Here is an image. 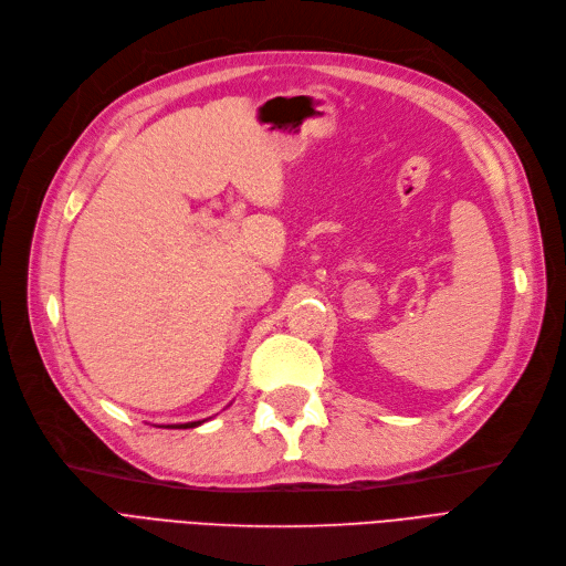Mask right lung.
Segmentation results:
<instances>
[{"mask_svg":"<svg viewBox=\"0 0 566 566\" xmlns=\"http://www.w3.org/2000/svg\"><path fill=\"white\" fill-rule=\"evenodd\" d=\"M205 420H197V422H186V424H167V429H190V427H197Z\"/></svg>","mask_w":566,"mask_h":566,"instance_id":"obj_1","label":"right lung"}]
</instances>
